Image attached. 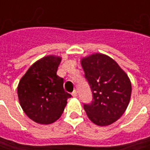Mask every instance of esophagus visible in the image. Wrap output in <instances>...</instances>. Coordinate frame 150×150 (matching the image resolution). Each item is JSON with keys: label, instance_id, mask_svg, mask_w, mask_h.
I'll use <instances>...</instances> for the list:
<instances>
[{"label": "esophagus", "instance_id": "1", "mask_svg": "<svg viewBox=\"0 0 150 150\" xmlns=\"http://www.w3.org/2000/svg\"><path fill=\"white\" fill-rule=\"evenodd\" d=\"M72 96L73 97H76L77 96V92H76V91H74L72 92Z\"/></svg>", "mask_w": 150, "mask_h": 150}]
</instances>
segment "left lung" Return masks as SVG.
<instances>
[{
  "label": "left lung",
  "instance_id": "obj_1",
  "mask_svg": "<svg viewBox=\"0 0 150 150\" xmlns=\"http://www.w3.org/2000/svg\"><path fill=\"white\" fill-rule=\"evenodd\" d=\"M93 101L84 104L86 115L99 126L110 125L126 110L131 96V82L110 56L96 53L81 59Z\"/></svg>",
  "mask_w": 150,
  "mask_h": 150
}]
</instances>
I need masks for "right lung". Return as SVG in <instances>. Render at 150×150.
I'll return each mask as SVG.
<instances>
[{
    "instance_id": "obj_1",
    "label": "right lung",
    "mask_w": 150,
    "mask_h": 150,
    "mask_svg": "<svg viewBox=\"0 0 150 150\" xmlns=\"http://www.w3.org/2000/svg\"><path fill=\"white\" fill-rule=\"evenodd\" d=\"M61 58L47 55L31 65L17 87L19 102L33 121L50 125L56 121L71 95L65 92L64 80L56 75Z\"/></svg>"
}]
</instances>
